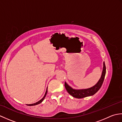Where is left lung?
Returning <instances> with one entry per match:
<instances>
[{"mask_svg":"<svg viewBox=\"0 0 122 122\" xmlns=\"http://www.w3.org/2000/svg\"><path fill=\"white\" fill-rule=\"evenodd\" d=\"M106 74V66L105 62H103V68L102 75H101V78L98 80L97 83L94 86L89 88V89H81V90H76L73 89L71 86L66 83L65 82L64 83V86H65L66 89L67 91L70 94L72 95V97H76L77 98H81L85 97H89V96L93 95L97 93L98 90H100L101 86L104 81V80L105 78Z\"/></svg>","mask_w":122,"mask_h":122,"instance_id":"left-lung-1","label":"left lung"}]
</instances>
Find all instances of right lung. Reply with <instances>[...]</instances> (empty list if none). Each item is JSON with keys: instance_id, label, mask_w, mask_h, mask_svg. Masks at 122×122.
Returning a JSON list of instances; mask_svg holds the SVG:
<instances>
[{"instance_id": "obj_1", "label": "right lung", "mask_w": 122, "mask_h": 122, "mask_svg": "<svg viewBox=\"0 0 122 122\" xmlns=\"http://www.w3.org/2000/svg\"><path fill=\"white\" fill-rule=\"evenodd\" d=\"M47 92H48V88H46V93H45V96H44L42 98V99L40 100V101H39L38 102H36V103H33V104H28V105H29V106H33V105H37V104H40V103H41V102H42V101H43V100L45 99V97H46V94H47Z\"/></svg>"}]
</instances>
